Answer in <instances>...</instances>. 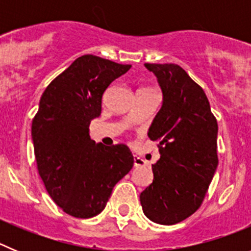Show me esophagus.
<instances>
[{"instance_id":"obj_1","label":"esophagus","mask_w":251,"mask_h":251,"mask_svg":"<svg viewBox=\"0 0 251 251\" xmlns=\"http://www.w3.org/2000/svg\"><path fill=\"white\" fill-rule=\"evenodd\" d=\"M133 161H134V167H141V166L145 165V161L138 156L133 157Z\"/></svg>"}]
</instances>
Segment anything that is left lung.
<instances>
[{
    "label": "left lung",
    "mask_w": 251,
    "mask_h": 251,
    "mask_svg": "<svg viewBox=\"0 0 251 251\" xmlns=\"http://www.w3.org/2000/svg\"><path fill=\"white\" fill-rule=\"evenodd\" d=\"M145 66L157 76L163 101L148 130L161 158L139 199L150 220L174 225L197 211L211 183L219 163L217 121L203 89L181 66Z\"/></svg>",
    "instance_id": "left-lung-1"
}]
</instances>
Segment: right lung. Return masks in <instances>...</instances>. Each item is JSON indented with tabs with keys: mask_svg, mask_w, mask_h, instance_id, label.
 I'll list each match as a JSON object with an SVG mask.
<instances>
[{
	"mask_svg": "<svg viewBox=\"0 0 251 251\" xmlns=\"http://www.w3.org/2000/svg\"><path fill=\"white\" fill-rule=\"evenodd\" d=\"M130 66L83 55L41 95L31 127L37 171L51 199L68 215L89 219L100 214L115 183L132 170L127 146L105 147L89 136L104 92Z\"/></svg>",
	"mask_w": 251,
	"mask_h": 251,
	"instance_id": "add662e5",
	"label": "right lung"
}]
</instances>
